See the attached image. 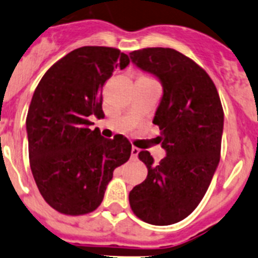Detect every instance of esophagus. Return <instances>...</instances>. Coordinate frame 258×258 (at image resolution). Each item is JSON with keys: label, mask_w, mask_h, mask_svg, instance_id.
I'll return each instance as SVG.
<instances>
[{"label": "esophagus", "mask_w": 258, "mask_h": 258, "mask_svg": "<svg viewBox=\"0 0 258 258\" xmlns=\"http://www.w3.org/2000/svg\"><path fill=\"white\" fill-rule=\"evenodd\" d=\"M139 152H141V149L137 148V147H132V158H137Z\"/></svg>", "instance_id": "1"}]
</instances>
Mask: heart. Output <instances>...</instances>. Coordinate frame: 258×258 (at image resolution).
Returning a JSON list of instances; mask_svg holds the SVG:
<instances>
[{"instance_id":"1","label":"heart","mask_w":258,"mask_h":258,"mask_svg":"<svg viewBox=\"0 0 258 258\" xmlns=\"http://www.w3.org/2000/svg\"><path fill=\"white\" fill-rule=\"evenodd\" d=\"M141 78H148V77H144V76H143V77H141ZM149 80H151V78H149Z\"/></svg>"}]
</instances>
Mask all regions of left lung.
I'll return each mask as SVG.
<instances>
[{
  "mask_svg": "<svg viewBox=\"0 0 258 258\" xmlns=\"http://www.w3.org/2000/svg\"><path fill=\"white\" fill-rule=\"evenodd\" d=\"M132 62L163 86L153 124L167 156L154 163L148 151L138 157L148 175L129 192L134 214L153 225H170L196 209L220 159L224 112L212 78L192 59L171 48L132 51Z\"/></svg>",
  "mask_w": 258,
  "mask_h": 258,
  "instance_id": "obj_1",
  "label": "left lung"
}]
</instances>
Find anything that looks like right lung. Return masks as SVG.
I'll return each instance as SVG.
<instances>
[{
	"label": "right lung",
	"instance_id": "right-lung-1",
	"mask_svg": "<svg viewBox=\"0 0 258 258\" xmlns=\"http://www.w3.org/2000/svg\"><path fill=\"white\" fill-rule=\"evenodd\" d=\"M129 57L116 48L82 46L54 63L34 91L26 116L29 159L44 200L66 215L101 204L114 170L129 159L125 137L105 139L91 129L101 117L102 87Z\"/></svg>",
	"mask_w": 258,
	"mask_h": 258
}]
</instances>
